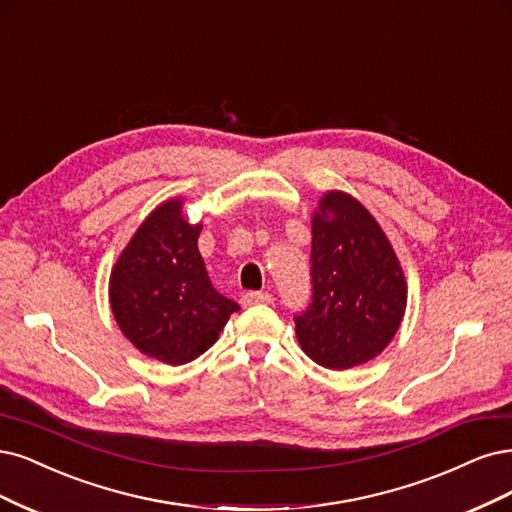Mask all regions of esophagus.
Masks as SVG:
<instances>
[{
  "label": "esophagus",
  "instance_id": "obj_1",
  "mask_svg": "<svg viewBox=\"0 0 512 512\" xmlns=\"http://www.w3.org/2000/svg\"><path fill=\"white\" fill-rule=\"evenodd\" d=\"M273 296L269 292H245L241 296V305L243 307H252V305H260V303H271Z\"/></svg>",
  "mask_w": 512,
  "mask_h": 512
}]
</instances>
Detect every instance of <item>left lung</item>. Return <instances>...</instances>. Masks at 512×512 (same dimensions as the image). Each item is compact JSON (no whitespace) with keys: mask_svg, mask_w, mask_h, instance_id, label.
Segmentation results:
<instances>
[{"mask_svg":"<svg viewBox=\"0 0 512 512\" xmlns=\"http://www.w3.org/2000/svg\"><path fill=\"white\" fill-rule=\"evenodd\" d=\"M311 303L294 315L296 339L324 368L345 370L379 356L407 309V281L370 211L330 190L311 220Z\"/></svg>","mask_w":512,"mask_h":512,"instance_id":"left-lung-1","label":"left lung"}]
</instances>
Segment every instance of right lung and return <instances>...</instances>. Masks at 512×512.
<instances>
[{"instance_id":"add662e5","label":"right lung","mask_w":512,"mask_h":512,"mask_svg":"<svg viewBox=\"0 0 512 512\" xmlns=\"http://www.w3.org/2000/svg\"><path fill=\"white\" fill-rule=\"evenodd\" d=\"M201 224L182 199L158 205L137 228L110 277V305L122 334L142 354L178 366L218 341L239 305L211 286L199 254Z\"/></svg>"}]
</instances>
